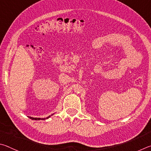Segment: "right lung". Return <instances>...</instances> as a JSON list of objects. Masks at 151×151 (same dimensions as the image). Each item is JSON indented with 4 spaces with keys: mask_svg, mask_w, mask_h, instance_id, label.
I'll use <instances>...</instances> for the list:
<instances>
[{
    "mask_svg": "<svg viewBox=\"0 0 151 151\" xmlns=\"http://www.w3.org/2000/svg\"><path fill=\"white\" fill-rule=\"evenodd\" d=\"M50 117V116H49V117H47L46 118H43V119H41V118H34V117H30L31 119H32V120H42V119L44 120V119H48Z\"/></svg>",
    "mask_w": 151,
    "mask_h": 151,
    "instance_id": "1",
    "label": "right lung"
}]
</instances>
